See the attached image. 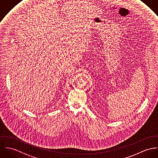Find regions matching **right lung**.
Returning a JSON list of instances; mask_svg holds the SVG:
<instances>
[{
  "mask_svg": "<svg viewBox=\"0 0 158 158\" xmlns=\"http://www.w3.org/2000/svg\"><path fill=\"white\" fill-rule=\"evenodd\" d=\"M42 2V1H40V2Z\"/></svg>",
  "mask_w": 158,
  "mask_h": 158,
  "instance_id": "right-lung-1",
  "label": "right lung"
}]
</instances>
